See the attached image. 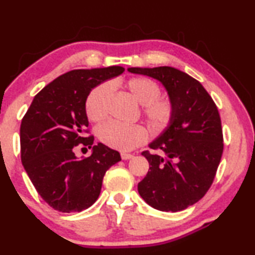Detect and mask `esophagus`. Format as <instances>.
Returning <instances> with one entry per match:
<instances>
[{
    "label": "esophagus",
    "instance_id": "obj_1",
    "mask_svg": "<svg viewBox=\"0 0 255 255\" xmlns=\"http://www.w3.org/2000/svg\"><path fill=\"white\" fill-rule=\"evenodd\" d=\"M121 156H122V159H123V160H128V159L133 158V154H130V153L122 152V153H121Z\"/></svg>",
    "mask_w": 255,
    "mask_h": 255
}]
</instances>
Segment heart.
<instances>
[{
    "instance_id": "b5f03b06",
    "label": "heart",
    "mask_w": 255,
    "mask_h": 255,
    "mask_svg": "<svg viewBox=\"0 0 255 255\" xmlns=\"http://www.w3.org/2000/svg\"><path fill=\"white\" fill-rule=\"evenodd\" d=\"M124 87L133 100L140 104V113L154 133L168 128L175 116V104L169 97L160 96L158 83L147 78H132L124 82ZM113 87L103 82L89 93L86 100V114L89 120L102 121L108 114ZM97 137L110 147L130 151L141 145L146 139V131L140 125H123L107 122L97 128Z\"/></svg>"
}]
</instances>
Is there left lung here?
<instances>
[{
    "label": "left lung",
    "instance_id": "8db88e82",
    "mask_svg": "<svg viewBox=\"0 0 255 255\" xmlns=\"http://www.w3.org/2000/svg\"><path fill=\"white\" fill-rule=\"evenodd\" d=\"M128 72L159 80L175 104L172 124L149 144L162 155L141 153L149 169L138 183L139 195L156 210H184L210 189L221 162L224 142L217 106L196 79L176 68L131 67Z\"/></svg>",
    "mask_w": 255,
    "mask_h": 255
}]
</instances>
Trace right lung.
<instances>
[{"mask_svg": "<svg viewBox=\"0 0 255 255\" xmlns=\"http://www.w3.org/2000/svg\"><path fill=\"white\" fill-rule=\"evenodd\" d=\"M124 68L74 69L53 80L34 96L20 124V159L40 197L60 212L88 209L99 198L106 172L121 161L108 146H93L86 100L90 90ZM93 147L92 155L76 158V145Z\"/></svg>", "mask_w": 255, "mask_h": 255, "instance_id": "obj_1", "label": "right lung"}]
</instances>
